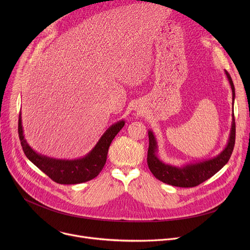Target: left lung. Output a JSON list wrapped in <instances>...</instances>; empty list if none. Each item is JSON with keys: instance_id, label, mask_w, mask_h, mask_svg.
Instances as JSON below:
<instances>
[{"instance_id": "8db88e82", "label": "left lung", "mask_w": 250, "mask_h": 250, "mask_svg": "<svg viewBox=\"0 0 250 250\" xmlns=\"http://www.w3.org/2000/svg\"><path fill=\"white\" fill-rule=\"evenodd\" d=\"M228 81L232 89V99H235V88L232 79L227 71H225ZM235 120L232 114V125L230 136L225 149L214 158L195 163H189L182 166H175L164 163L158 157V145L152 130H148L149 149L147 162L150 171L160 181L167 185L179 188H193L202 182L211 178L219 170L224 167L229 161L235 145Z\"/></svg>"}]
</instances>
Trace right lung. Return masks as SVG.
I'll list each match as a JSON object with an SVG mask.
<instances>
[{
    "mask_svg": "<svg viewBox=\"0 0 250 250\" xmlns=\"http://www.w3.org/2000/svg\"><path fill=\"white\" fill-rule=\"evenodd\" d=\"M125 121H120L109 126L94 148L82 158L74 160L56 159L44 156L34 151L25 140L21 112L19 115L18 134L22 149L26 157L45 173L48 177L61 185H77L95 178L103 169L106 162L107 153L110 144L117 133L124 127Z\"/></svg>",
    "mask_w": 250,
    "mask_h": 250,
    "instance_id": "right-lung-1",
    "label": "right lung"
}]
</instances>
